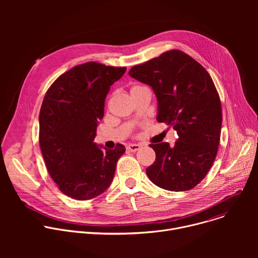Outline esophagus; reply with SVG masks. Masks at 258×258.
Here are the masks:
<instances>
[{
	"label": "esophagus",
	"mask_w": 258,
	"mask_h": 258,
	"mask_svg": "<svg viewBox=\"0 0 258 258\" xmlns=\"http://www.w3.org/2000/svg\"><path fill=\"white\" fill-rule=\"evenodd\" d=\"M126 149L131 152H136V151L141 149V145H139V144H128L127 147H126Z\"/></svg>",
	"instance_id": "obj_1"
}]
</instances>
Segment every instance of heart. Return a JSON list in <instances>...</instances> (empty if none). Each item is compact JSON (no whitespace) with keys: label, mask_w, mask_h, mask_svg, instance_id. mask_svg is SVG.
<instances>
[{"label":"heart","mask_w":258,"mask_h":258,"mask_svg":"<svg viewBox=\"0 0 258 258\" xmlns=\"http://www.w3.org/2000/svg\"><path fill=\"white\" fill-rule=\"evenodd\" d=\"M140 88H142V87H140V86H134V87L131 89V91H134V90H137V89H140Z\"/></svg>","instance_id":"1"}]
</instances>
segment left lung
<instances>
[{
  "label": "left lung",
  "mask_w": 258,
  "mask_h": 258,
  "mask_svg": "<svg viewBox=\"0 0 258 258\" xmlns=\"http://www.w3.org/2000/svg\"><path fill=\"white\" fill-rule=\"evenodd\" d=\"M128 75L152 88L156 119L172 125L178 136L172 146L150 145L156 159L147 175L168 191L193 189L215 159L222 130V105L209 73L191 56L171 50L132 67Z\"/></svg>",
  "instance_id": "left-lung-1"
}]
</instances>
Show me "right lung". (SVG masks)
<instances>
[{
  "instance_id": "add662e5",
  "label": "right lung",
  "mask_w": 258,
  "mask_h": 258,
  "mask_svg": "<svg viewBox=\"0 0 258 258\" xmlns=\"http://www.w3.org/2000/svg\"><path fill=\"white\" fill-rule=\"evenodd\" d=\"M125 70L88 62L63 73L46 93L39 117L41 150L51 177L70 198L104 193L125 152L121 144L109 150L94 142L106 96Z\"/></svg>"
}]
</instances>
